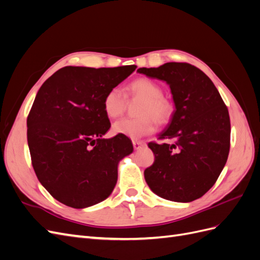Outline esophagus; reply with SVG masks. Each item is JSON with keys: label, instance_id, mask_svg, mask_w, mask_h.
I'll return each mask as SVG.
<instances>
[{"label": "esophagus", "instance_id": "obj_1", "mask_svg": "<svg viewBox=\"0 0 260 260\" xmlns=\"http://www.w3.org/2000/svg\"><path fill=\"white\" fill-rule=\"evenodd\" d=\"M132 144H133L135 149H140L141 147L145 145V143L142 142V141H132Z\"/></svg>", "mask_w": 260, "mask_h": 260}]
</instances>
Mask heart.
Listing matches in <instances>:
<instances>
[{"instance_id": "heart-1", "label": "heart", "mask_w": 260, "mask_h": 260, "mask_svg": "<svg viewBox=\"0 0 260 260\" xmlns=\"http://www.w3.org/2000/svg\"><path fill=\"white\" fill-rule=\"evenodd\" d=\"M131 96L143 99L139 108L137 118H122L113 124V131L116 135H122L131 139H141L151 135L156 129V121H167L174 106L170 102L162 98L164 92L160 85L147 78H140L132 81L129 86ZM127 107V96L120 88L109 89L103 98V109L109 118L121 116Z\"/></svg>"}]
</instances>
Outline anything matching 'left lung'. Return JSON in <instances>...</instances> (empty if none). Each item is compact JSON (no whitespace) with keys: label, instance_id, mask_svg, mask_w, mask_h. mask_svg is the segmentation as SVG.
I'll return each mask as SVG.
<instances>
[{"label":"left lung","instance_id":"1","mask_svg":"<svg viewBox=\"0 0 260 260\" xmlns=\"http://www.w3.org/2000/svg\"><path fill=\"white\" fill-rule=\"evenodd\" d=\"M138 72L166 81L176 105L158 138L164 142L148 143L155 159L144 171L146 183L162 199L198 200L216 183L229 155L228 107L209 78L187 62H166Z\"/></svg>","mask_w":260,"mask_h":260}]
</instances>
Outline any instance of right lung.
I'll return each instance as SVG.
<instances>
[{"label":"right lung","instance_id":"obj_1","mask_svg":"<svg viewBox=\"0 0 260 260\" xmlns=\"http://www.w3.org/2000/svg\"><path fill=\"white\" fill-rule=\"evenodd\" d=\"M136 68L67 66L39 90L27 118L31 164L46 191L66 206L89 207L113 192L118 162L133 146L122 135L102 139L111 128L103 98Z\"/></svg>","mask_w":260,"mask_h":260}]
</instances>
